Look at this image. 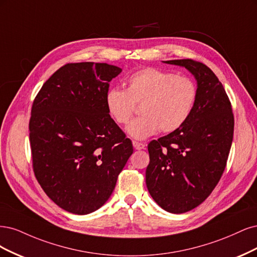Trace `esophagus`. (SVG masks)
Returning a JSON list of instances; mask_svg holds the SVG:
<instances>
[{
	"mask_svg": "<svg viewBox=\"0 0 257 257\" xmlns=\"http://www.w3.org/2000/svg\"><path fill=\"white\" fill-rule=\"evenodd\" d=\"M132 145H134L135 150H137V151L144 150L145 148V145L143 143H139V142H137V141H134V142H132Z\"/></svg>",
	"mask_w": 257,
	"mask_h": 257,
	"instance_id": "34e87169",
	"label": "esophagus"
}]
</instances>
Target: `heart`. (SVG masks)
Here are the masks:
<instances>
[{
    "mask_svg": "<svg viewBox=\"0 0 257 257\" xmlns=\"http://www.w3.org/2000/svg\"><path fill=\"white\" fill-rule=\"evenodd\" d=\"M196 96V85L190 78L148 67L130 74L127 89H107L104 104L110 116L122 125L132 116L136 103H142L143 115L131 120L126 131L134 139L145 140L160 129L171 132L183 126L192 113Z\"/></svg>",
    "mask_w": 257,
    "mask_h": 257,
    "instance_id": "heart-1",
    "label": "heart"
}]
</instances>
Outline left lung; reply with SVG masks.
I'll return each mask as SVG.
<instances>
[{
	"mask_svg": "<svg viewBox=\"0 0 257 257\" xmlns=\"http://www.w3.org/2000/svg\"><path fill=\"white\" fill-rule=\"evenodd\" d=\"M185 67L196 80L191 115L178 129L148 144V192L162 209L184 213L202 204L225 169L233 142L234 115L212 70L193 60L164 61Z\"/></svg>",
	"mask_w": 257,
	"mask_h": 257,
	"instance_id": "left-lung-1",
	"label": "left lung"
}]
</instances>
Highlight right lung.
I'll return each instance as SVG.
<instances>
[{"label":"right lung","mask_w":257,"mask_h":257,"mask_svg":"<svg viewBox=\"0 0 257 257\" xmlns=\"http://www.w3.org/2000/svg\"><path fill=\"white\" fill-rule=\"evenodd\" d=\"M120 72L105 63L66 64L33 102V169L46 194L68 212L87 214L100 208L134 153L104 104L110 82Z\"/></svg>","instance_id":"add662e5"}]
</instances>
